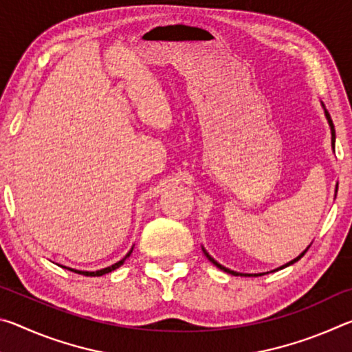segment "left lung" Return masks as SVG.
<instances>
[{"label":"left lung","instance_id":"8db88e82","mask_svg":"<svg viewBox=\"0 0 352 352\" xmlns=\"http://www.w3.org/2000/svg\"><path fill=\"white\" fill-rule=\"evenodd\" d=\"M324 107V105H323ZM324 115H326V118H327V122H329V126H331V133H332V147L333 148H336V129H333V124H332V119H331V115H329V111H327L326 109H324ZM204 252H205V250H204ZM306 252H307V250H306ZM306 252H302L300 256H298V258H295L294 261H290L289 262V264H285V265H283V267H279V270H281V269H284V267H287V265H290V264H294V262H296L298 259H301L302 258V256H305V253ZM205 254H206V258L208 259H210L211 262H212V264L214 265H216V267H219V269L220 270H223V272H226V273H231V275H234V276H250V275H242V273H237V272H233V270H230V269H226V267H223V265H220L219 264V262L217 261H214L212 258H211V256L210 254H208L206 252H205ZM253 276V275H252ZM254 276H259V275H254Z\"/></svg>","mask_w":352,"mask_h":352}]
</instances>
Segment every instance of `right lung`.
Returning <instances> with one entry per match:
<instances>
[{
    "instance_id": "obj_1",
    "label": "right lung",
    "mask_w": 352,
    "mask_h": 352,
    "mask_svg": "<svg viewBox=\"0 0 352 352\" xmlns=\"http://www.w3.org/2000/svg\"><path fill=\"white\" fill-rule=\"evenodd\" d=\"M130 253H132V250H130V252L126 254V258H122L121 261L119 262H116V264H113V265H110V267H107V269H102V270H98V272H80V270H71V272H74V273H80V275H83V276H102V275H105V273H110V272H113V270H116L118 267H121L122 264H124V261H126L129 256H130Z\"/></svg>"
}]
</instances>
